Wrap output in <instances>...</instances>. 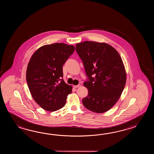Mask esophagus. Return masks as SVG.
<instances>
[{"label":"esophagus","instance_id":"1","mask_svg":"<svg viewBox=\"0 0 154 154\" xmlns=\"http://www.w3.org/2000/svg\"><path fill=\"white\" fill-rule=\"evenodd\" d=\"M81 86V85H74L73 87H74V88H80Z\"/></svg>","mask_w":154,"mask_h":154}]
</instances>
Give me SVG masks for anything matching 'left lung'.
I'll return each mask as SVG.
<instances>
[{"instance_id": "1", "label": "left lung", "mask_w": 154, "mask_h": 154, "mask_svg": "<svg viewBox=\"0 0 154 154\" xmlns=\"http://www.w3.org/2000/svg\"><path fill=\"white\" fill-rule=\"evenodd\" d=\"M76 51L88 78L84 83L88 93L82 100L83 105L95 113L107 111L118 101L126 83L127 75L121 56L106 43H79Z\"/></svg>"}]
</instances>
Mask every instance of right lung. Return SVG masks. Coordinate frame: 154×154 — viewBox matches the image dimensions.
Segmentation results:
<instances>
[{"label":"right lung","instance_id":"add662e5","mask_svg":"<svg viewBox=\"0 0 154 154\" xmlns=\"http://www.w3.org/2000/svg\"><path fill=\"white\" fill-rule=\"evenodd\" d=\"M75 51L63 43L42 46L33 54L26 70V81L33 98L47 111H56L66 105L72 86L63 80V66Z\"/></svg>","mask_w":154,"mask_h":154}]
</instances>
